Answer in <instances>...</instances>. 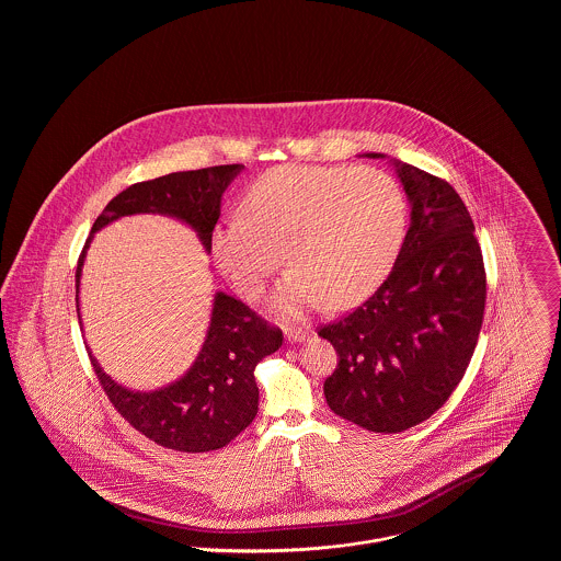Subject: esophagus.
Returning a JSON list of instances; mask_svg holds the SVG:
<instances>
[{
  "label": "esophagus",
  "instance_id": "1",
  "mask_svg": "<svg viewBox=\"0 0 561 561\" xmlns=\"http://www.w3.org/2000/svg\"><path fill=\"white\" fill-rule=\"evenodd\" d=\"M309 330L307 328H288L286 330V339L290 341V343H302L305 339H309Z\"/></svg>",
  "mask_w": 561,
  "mask_h": 561
}]
</instances>
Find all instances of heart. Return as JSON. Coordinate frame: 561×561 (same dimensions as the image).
Returning a JSON list of instances; mask_svg holds the SVG:
<instances>
[{
	"label": "heart",
	"instance_id": "obj_1",
	"mask_svg": "<svg viewBox=\"0 0 561 561\" xmlns=\"http://www.w3.org/2000/svg\"><path fill=\"white\" fill-rule=\"evenodd\" d=\"M408 204L385 170L359 165H279L261 174L241 199V216L216 225L218 267L243 296L263 293L282 256L286 282L279 311L351 307L393 267L405 236Z\"/></svg>",
	"mask_w": 561,
	"mask_h": 561
}]
</instances>
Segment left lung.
Here are the masks:
<instances>
[{
	"mask_svg": "<svg viewBox=\"0 0 561 561\" xmlns=\"http://www.w3.org/2000/svg\"><path fill=\"white\" fill-rule=\"evenodd\" d=\"M393 165L412 204L396 265L364 305L318 332L339 353L323 382L330 410L374 433L414 427L448 401L485 309L483 256L460 195L416 165Z\"/></svg>",
	"mask_w": 561,
	"mask_h": 561,
	"instance_id": "8db88e82",
	"label": "left lung"
}]
</instances>
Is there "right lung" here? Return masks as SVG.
Masks as SVG:
<instances>
[{
    "label": "right lung",
    "instance_id": "right-lung-1",
    "mask_svg": "<svg viewBox=\"0 0 561 561\" xmlns=\"http://www.w3.org/2000/svg\"><path fill=\"white\" fill-rule=\"evenodd\" d=\"M241 168V163L213 165L136 183L108 202L94 220L92 233L128 214H168L191 225L210 252L220 195ZM88 243L90 238L76 271L78 290ZM282 341L284 334L277 325L238 298L216 293L208 336L195 364L181 380L160 391H128L101 370L92 353L88 355L108 401L138 433L176 453H210L227 446L254 421L259 410L254 368L282 347Z\"/></svg>",
    "mask_w": 561,
    "mask_h": 561
}]
</instances>
